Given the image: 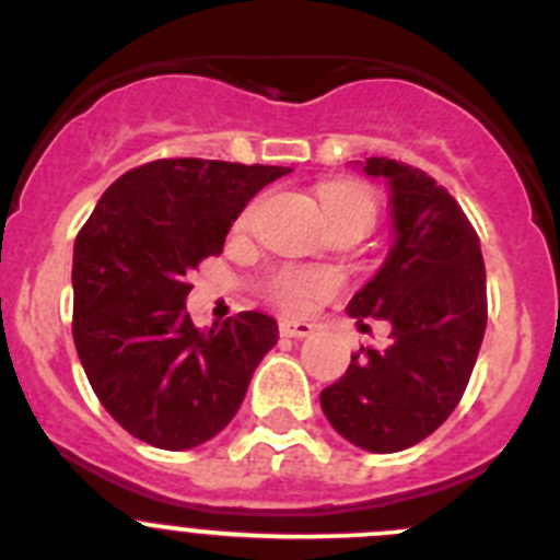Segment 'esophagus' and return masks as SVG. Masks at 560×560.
Listing matches in <instances>:
<instances>
[{"label": "esophagus", "instance_id": "esophagus-1", "mask_svg": "<svg viewBox=\"0 0 560 560\" xmlns=\"http://www.w3.org/2000/svg\"><path fill=\"white\" fill-rule=\"evenodd\" d=\"M280 334L289 336V339H305V336L314 334V325H311V323H291V319H283V323H280Z\"/></svg>", "mask_w": 560, "mask_h": 560}]
</instances>
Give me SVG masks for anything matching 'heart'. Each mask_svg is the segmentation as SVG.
I'll use <instances>...</instances> for the list:
<instances>
[{
	"label": "heart",
	"instance_id": "heart-1",
	"mask_svg": "<svg viewBox=\"0 0 560 560\" xmlns=\"http://www.w3.org/2000/svg\"><path fill=\"white\" fill-rule=\"evenodd\" d=\"M323 207L328 215L341 210H368L373 212V201L364 190L350 185H330L323 190ZM336 291V277L328 271H303V275H283L275 285L277 303L283 308L294 311V314H303L311 305L325 300Z\"/></svg>",
	"mask_w": 560,
	"mask_h": 560
}]
</instances>
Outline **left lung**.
<instances>
[{
	"label": "left lung",
	"instance_id": "left-lung-1",
	"mask_svg": "<svg viewBox=\"0 0 560 560\" xmlns=\"http://www.w3.org/2000/svg\"><path fill=\"white\" fill-rule=\"evenodd\" d=\"M355 165L387 182L393 246L348 314L393 330L381 350L361 348L319 404L348 443L393 454L429 438L463 398L488 323L485 264L471 221L432 176L381 156Z\"/></svg>",
	"mask_w": 560,
	"mask_h": 560
}]
</instances>
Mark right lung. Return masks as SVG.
Segmentation results:
<instances>
[{"mask_svg": "<svg viewBox=\"0 0 560 560\" xmlns=\"http://www.w3.org/2000/svg\"><path fill=\"white\" fill-rule=\"evenodd\" d=\"M277 165L160 160L122 173L75 237L72 336L86 378L128 434L187 452L221 432L277 345L260 311L201 330L185 300L196 266L221 255L244 207Z\"/></svg>", "mask_w": 560, "mask_h": 560, "instance_id": "1", "label": "right lung"}]
</instances>
